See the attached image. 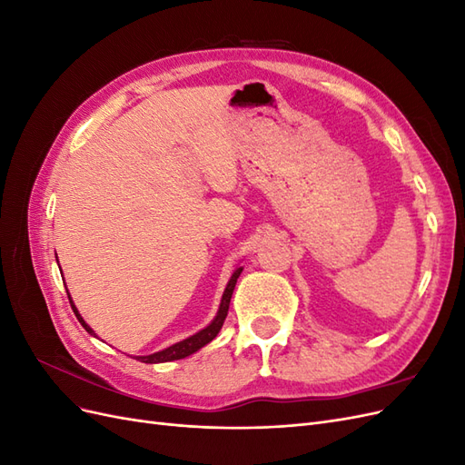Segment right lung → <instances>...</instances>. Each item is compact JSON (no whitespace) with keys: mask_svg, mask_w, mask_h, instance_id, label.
Here are the masks:
<instances>
[{"mask_svg":"<svg viewBox=\"0 0 465 465\" xmlns=\"http://www.w3.org/2000/svg\"><path fill=\"white\" fill-rule=\"evenodd\" d=\"M241 273H242V267H236L232 277H231V281H229L227 289H224V292H223V299H221V304H219L217 316L213 318V322H211L207 328H203V330L198 331V333H193L192 337H188V340H184V341H178V343H174V345H171V347H166V349L159 351V353L145 355V357H137V361L151 362V364H154V362L178 361V359H184V357L195 353V351H200V349H202L203 345H207L209 341H213L215 337H217V333H219L221 328H223L224 318H227V314H229V304H231L232 291H234V285H236V279H238V275H241ZM67 297H69V294H67ZM69 302H72V308H74V312H75L77 320L81 322V326L85 328L91 335H94V331L89 328V323L81 318V314H79V311L75 308L72 297H69Z\"/></svg>","mask_w":465,"mask_h":465,"instance_id":"1","label":"right lung"}]
</instances>
